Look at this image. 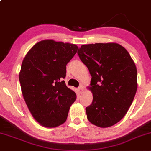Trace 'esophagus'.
Returning a JSON list of instances; mask_svg holds the SVG:
<instances>
[{
  "label": "esophagus",
  "instance_id": "1",
  "mask_svg": "<svg viewBox=\"0 0 151 151\" xmlns=\"http://www.w3.org/2000/svg\"><path fill=\"white\" fill-rule=\"evenodd\" d=\"M77 89H78V91H79V93H81L83 91V89H84V88H83L82 85H80L79 86V87H78Z\"/></svg>",
  "mask_w": 151,
  "mask_h": 151
}]
</instances>
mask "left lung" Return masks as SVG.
I'll list each match as a JSON object with an SVG mask.
<instances>
[{"label":"left lung","instance_id":"1","mask_svg":"<svg viewBox=\"0 0 151 151\" xmlns=\"http://www.w3.org/2000/svg\"><path fill=\"white\" fill-rule=\"evenodd\" d=\"M78 55L91 76V105L87 119L93 125L106 128L124 118L137 90V70L129 53L114 42L84 45Z\"/></svg>","mask_w":151,"mask_h":151}]
</instances>
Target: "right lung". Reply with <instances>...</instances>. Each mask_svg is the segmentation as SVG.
Wrapping results in <instances>:
<instances>
[{"instance_id":"obj_1","label":"right lung","mask_w":151,"mask_h":151,"mask_svg":"<svg viewBox=\"0 0 151 151\" xmlns=\"http://www.w3.org/2000/svg\"><path fill=\"white\" fill-rule=\"evenodd\" d=\"M74 44L45 40L27 53L19 74L22 93L33 118L54 128L64 124L76 93L66 86V65L77 52Z\"/></svg>"}]
</instances>
